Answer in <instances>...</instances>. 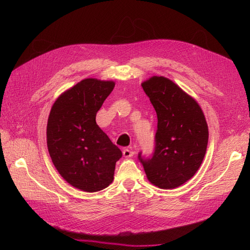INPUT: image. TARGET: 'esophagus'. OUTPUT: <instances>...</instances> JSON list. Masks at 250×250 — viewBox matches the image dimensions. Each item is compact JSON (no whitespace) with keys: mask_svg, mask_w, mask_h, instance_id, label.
<instances>
[{"mask_svg":"<svg viewBox=\"0 0 250 250\" xmlns=\"http://www.w3.org/2000/svg\"><path fill=\"white\" fill-rule=\"evenodd\" d=\"M133 154H134V151L133 150H130V149H128V148L123 150L124 157H131V156H133Z\"/></svg>","mask_w":250,"mask_h":250,"instance_id":"esophagus-1","label":"esophagus"}]
</instances>
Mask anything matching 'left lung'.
I'll return each mask as SVG.
<instances>
[{
  "mask_svg": "<svg viewBox=\"0 0 250 250\" xmlns=\"http://www.w3.org/2000/svg\"><path fill=\"white\" fill-rule=\"evenodd\" d=\"M157 116L151 158L139 160L148 180L168 190L191 179L207 152L208 128L199 104L172 80L153 76L142 83Z\"/></svg>",
  "mask_w": 250,
  "mask_h": 250,
  "instance_id": "left-lung-1",
  "label": "left lung"
}]
</instances>
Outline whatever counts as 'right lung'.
<instances>
[{
    "mask_svg": "<svg viewBox=\"0 0 250 250\" xmlns=\"http://www.w3.org/2000/svg\"><path fill=\"white\" fill-rule=\"evenodd\" d=\"M113 87V81L81 80L60 95L50 111L47 145L52 162L64 180L81 191L107 188L122 157L96 123L97 112Z\"/></svg>",
    "mask_w": 250,
    "mask_h": 250,
    "instance_id": "right-lung-1",
    "label": "right lung"
}]
</instances>
